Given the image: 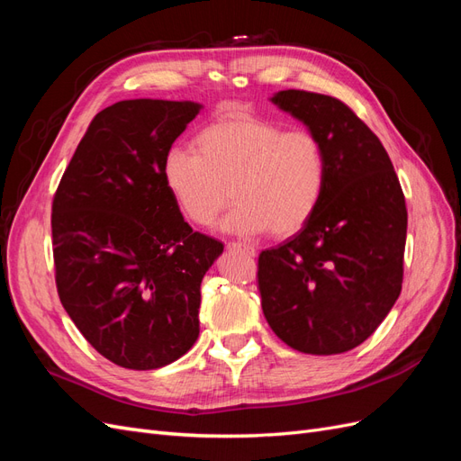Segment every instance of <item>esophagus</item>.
<instances>
[{"mask_svg": "<svg viewBox=\"0 0 461 461\" xmlns=\"http://www.w3.org/2000/svg\"><path fill=\"white\" fill-rule=\"evenodd\" d=\"M227 248H229V249H240V252H244V254L249 256V258H254V256L258 254L254 246H248V244H242V242H229Z\"/></svg>", "mask_w": 461, "mask_h": 461, "instance_id": "obj_1", "label": "esophagus"}]
</instances>
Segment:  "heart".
I'll return each instance as SVG.
<instances>
[{"instance_id": "heart-1", "label": "heart", "mask_w": 461, "mask_h": 461, "mask_svg": "<svg viewBox=\"0 0 461 461\" xmlns=\"http://www.w3.org/2000/svg\"><path fill=\"white\" fill-rule=\"evenodd\" d=\"M194 144L196 151H167L161 173L176 207L200 227L212 225L236 198L222 230H271L285 239L308 225L323 200L329 161L312 131H286L271 119L230 111L205 124Z\"/></svg>"}]
</instances>
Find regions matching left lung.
Returning <instances> with one entry per match:
<instances>
[{
    "instance_id": "obj_1",
    "label": "left lung",
    "mask_w": 461,
    "mask_h": 461,
    "mask_svg": "<svg viewBox=\"0 0 461 461\" xmlns=\"http://www.w3.org/2000/svg\"><path fill=\"white\" fill-rule=\"evenodd\" d=\"M269 100L323 142L329 178L308 225L259 254L263 315L298 352L342 354L367 340L400 296L406 200L379 138L337 97L281 90Z\"/></svg>"
}]
</instances>
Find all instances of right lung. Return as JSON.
I'll use <instances>...</instances> for the list:
<instances>
[{
    "label": "right lung",
    "mask_w": 461,
    "mask_h": 461,
    "mask_svg": "<svg viewBox=\"0 0 461 461\" xmlns=\"http://www.w3.org/2000/svg\"><path fill=\"white\" fill-rule=\"evenodd\" d=\"M198 102L122 100L94 117L53 198L55 283L73 323L115 366L149 371L200 334V286L222 244L194 232L163 159Z\"/></svg>",
    "instance_id": "obj_1"
}]
</instances>
